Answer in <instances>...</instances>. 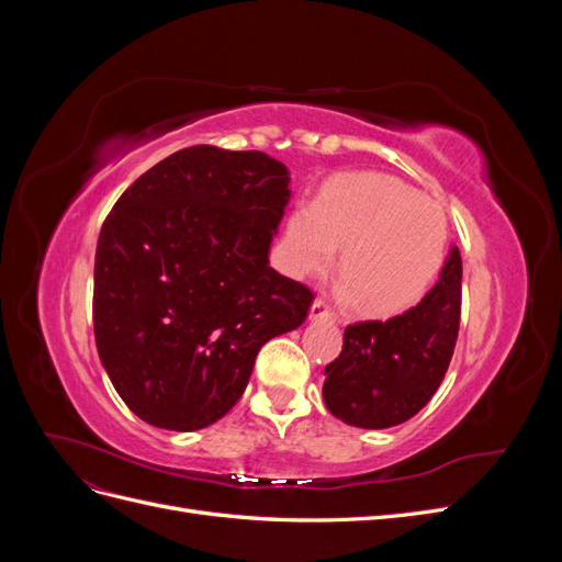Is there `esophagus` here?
I'll return each mask as SVG.
<instances>
[{
    "mask_svg": "<svg viewBox=\"0 0 562 562\" xmlns=\"http://www.w3.org/2000/svg\"><path fill=\"white\" fill-rule=\"evenodd\" d=\"M310 316L314 318V321H337V316H335V312L330 310V304L326 302V300H314V304H312V310H310Z\"/></svg>",
    "mask_w": 562,
    "mask_h": 562,
    "instance_id": "esophagus-1",
    "label": "esophagus"
}]
</instances>
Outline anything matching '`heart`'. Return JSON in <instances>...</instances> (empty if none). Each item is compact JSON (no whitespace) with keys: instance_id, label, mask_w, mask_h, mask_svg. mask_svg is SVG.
Returning a JSON list of instances; mask_svg holds the SVG:
<instances>
[{"instance_id":"b5f03b06","label":"heart","mask_w":562,"mask_h":562,"mask_svg":"<svg viewBox=\"0 0 562 562\" xmlns=\"http://www.w3.org/2000/svg\"><path fill=\"white\" fill-rule=\"evenodd\" d=\"M448 246V217L429 196L380 173L339 176L314 206L285 220L281 262L288 274L326 271L337 248L345 288L375 314H396L427 291Z\"/></svg>"}]
</instances>
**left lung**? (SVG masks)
<instances>
[{"instance_id": "8db88e82", "label": "left lung", "mask_w": 562, "mask_h": 562, "mask_svg": "<svg viewBox=\"0 0 562 562\" xmlns=\"http://www.w3.org/2000/svg\"><path fill=\"white\" fill-rule=\"evenodd\" d=\"M462 316V255L452 248L438 283L417 307L361 321L326 366L323 401L351 427L386 429L415 417L443 382Z\"/></svg>"}]
</instances>
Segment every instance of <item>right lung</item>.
<instances>
[{
	"instance_id": "add662e5",
	"label": "right lung",
	"mask_w": 562,
	"mask_h": 562,
	"mask_svg": "<svg viewBox=\"0 0 562 562\" xmlns=\"http://www.w3.org/2000/svg\"><path fill=\"white\" fill-rule=\"evenodd\" d=\"M265 151L184 147L135 180L95 248V347L143 422L194 431L227 415L271 337L314 293L269 267L291 196Z\"/></svg>"
}]
</instances>
